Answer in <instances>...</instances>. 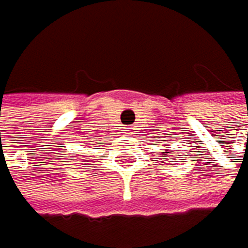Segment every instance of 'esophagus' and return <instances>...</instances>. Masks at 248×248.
I'll return each instance as SVG.
<instances>
[{
  "label": "esophagus",
  "mask_w": 248,
  "mask_h": 248,
  "mask_svg": "<svg viewBox=\"0 0 248 248\" xmlns=\"http://www.w3.org/2000/svg\"><path fill=\"white\" fill-rule=\"evenodd\" d=\"M129 132H130V130H129Z\"/></svg>",
  "instance_id": "1"
}]
</instances>
